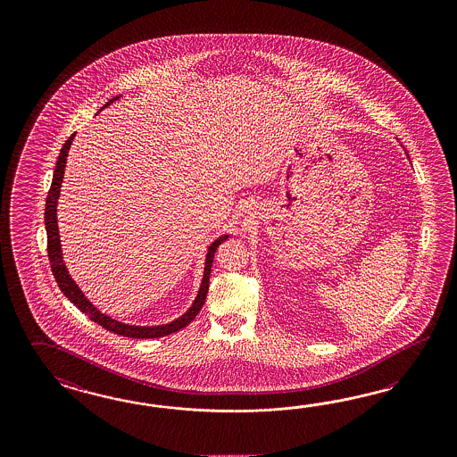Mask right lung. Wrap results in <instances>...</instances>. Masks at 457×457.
I'll list each match as a JSON object with an SVG mask.
<instances>
[{"mask_svg": "<svg viewBox=\"0 0 457 457\" xmlns=\"http://www.w3.org/2000/svg\"><path fill=\"white\" fill-rule=\"evenodd\" d=\"M118 96L112 98L104 106L113 104ZM75 133L66 140L63 145L60 157L56 162L54 167V173H53L52 187L50 192L46 196V209H45V227H46V248H48V259H50V265H52V272L54 275V280L58 284L60 290L65 294L66 299L73 302L79 307L81 312L90 317V320L96 322L98 326L104 327L106 330L123 336V337H131V339H158L163 336L173 334L177 330H180L183 327L188 326L196 317V313L200 312L202 305L205 303L207 299V292H209L210 284V270H212V263H213V255L217 247L228 238V235H223L220 238H217L209 247V253H207V262H205V272H204V278H202V286L198 290L194 305L183 313L182 317H179L177 320L165 324V326L155 327H138L129 326V324H121L118 320H113L112 317L104 315V313L96 311L92 303L87 300V297L81 294L79 286L73 282V278L68 274L65 263H63V255H62V245H60V235H58V223H56V200L60 196V188H62V182H63V173H65L66 155L70 150V145L73 142Z\"/></svg>", "mask_w": 457, "mask_h": 457, "instance_id": "1", "label": "right lung"}]
</instances>
